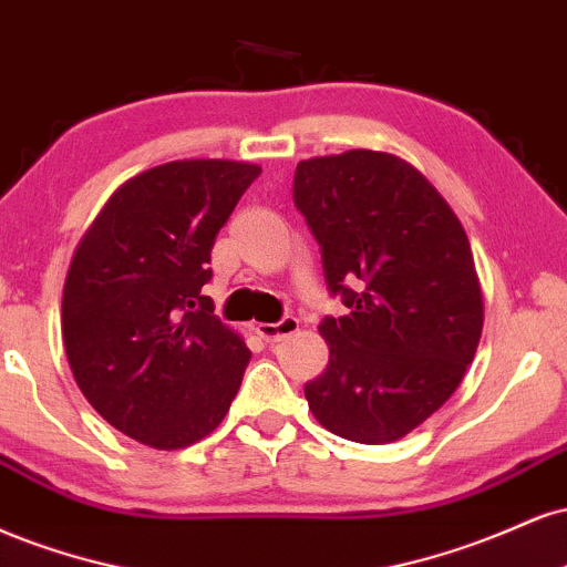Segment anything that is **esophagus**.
<instances>
[{
	"mask_svg": "<svg viewBox=\"0 0 567 567\" xmlns=\"http://www.w3.org/2000/svg\"><path fill=\"white\" fill-rule=\"evenodd\" d=\"M257 334L265 339V342H281V339H286V337H291V334H297L299 331V321L297 318H281V321L278 323H257Z\"/></svg>",
	"mask_w": 567,
	"mask_h": 567,
	"instance_id": "34e87169",
	"label": "esophagus"
}]
</instances>
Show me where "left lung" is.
Instances as JSON below:
<instances>
[{
  "mask_svg": "<svg viewBox=\"0 0 567 567\" xmlns=\"http://www.w3.org/2000/svg\"><path fill=\"white\" fill-rule=\"evenodd\" d=\"M295 204L350 308L318 326L329 365L305 384L312 416L344 441H401L454 395L481 342L467 233L414 164L384 151L305 158Z\"/></svg>",
  "mask_w": 567,
  "mask_h": 567,
  "instance_id": "8db88e82",
  "label": "left lung"
}]
</instances>
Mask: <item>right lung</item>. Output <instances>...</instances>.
<instances>
[{
	"instance_id": "add662e5",
	"label": "right lung",
	"mask_w": 567,
	"mask_h": 567,
	"mask_svg": "<svg viewBox=\"0 0 567 567\" xmlns=\"http://www.w3.org/2000/svg\"><path fill=\"white\" fill-rule=\"evenodd\" d=\"M262 166L183 158L113 190L63 286L65 358L111 427L158 451L219 427L251 352L204 284L219 228Z\"/></svg>"
}]
</instances>
